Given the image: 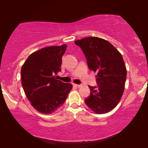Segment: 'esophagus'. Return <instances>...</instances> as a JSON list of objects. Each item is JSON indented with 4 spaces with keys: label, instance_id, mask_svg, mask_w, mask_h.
Segmentation results:
<instances>
[{
    "label": "esophagus",
    "instance_id": "34e87169",
    "mask_svg": "<svg viewBox=\"0 0 148 148\" xmlns=\"http://www.w3.org/2000/svg\"><path fill=\"white\" fill-rule=\"evenodd\" d=\"M73 86H75V87H77V88H79V87L82 86V85H80V84H73Z\"/></svg>",
    "mask_w": 148,
    "mask_h": 148
}]
</instances>
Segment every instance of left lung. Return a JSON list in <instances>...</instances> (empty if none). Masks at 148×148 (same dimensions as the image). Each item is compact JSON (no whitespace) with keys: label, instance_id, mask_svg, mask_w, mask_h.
<instances>
[{"label":"left lung","instance_id":"obj_1","mask_svg":"<svg viewBox=\"0 0 148 148\" xmlns=\"http://www.w3.org/2000/svg\"><path fill=\"white\" fill-rule=\"evenodd\" d=\"M86 56L88 67L96 73L98 86H89L87 106L96 114L110 112L119 104L125 90L127 69L119 50L102 38L88 37L75 41Z\"/></svg>","mask_w":148,"mask_h":148}]
</instances>
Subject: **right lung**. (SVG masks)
<instances>
[{"label": "right lung", "instance_id": "add662e5", "mask_svg": "<svg viewBox=\"0 0 148 148\" xmlns=\"http://www.w3.org/2000/svg\"><path fill=\"white\" fill-rule=\"evenodd\" d=\"M66 44L48 46L28 56L22 65L21 84L31 105L43 114H51L65 102L72 85L57 80Z\"/></svg>", "mask_w": 148, "mask_h": 148}]
</instances>
